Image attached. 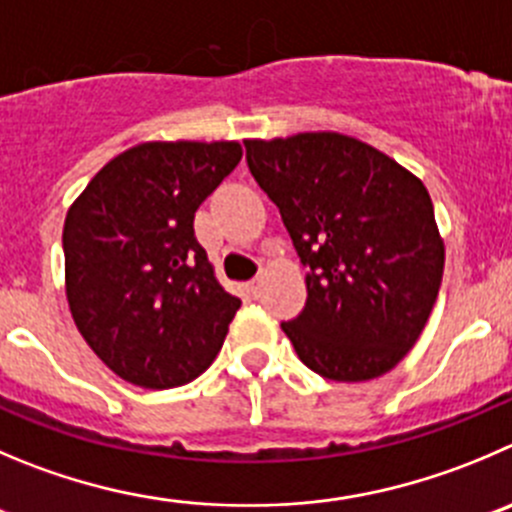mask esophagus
Segmentation results:
<instances>
[{"mask_svg": "<svg viewBox=\"0 0 512 512\" xmlns=\"http://www.w3.org/2000/svg\"><path fill=\"white\" fill-rule=\"evenodd\" d=\"M261 284H264V281L261 279H251L246 284V291H248V296H251V299H259L261 296Z\"/></svg>", "mask_w": 512, "mask_h": 512, "instance_id": "esophagus-1", "label": "esophagus"}]
</instances>
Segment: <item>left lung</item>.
<instances>
[{"mask_svg": "<svg viewBox=\"0 0 512 512\" xmlns=\"http://www.w3.org/2000/svg\"><path fill=\"white\" fill-rule=\"evenodd\" d=\"M306 274V306L281 329L334 382L387 374L420 339L445 271L430 193L374 145L334 130L243 140Z\"/></svg>", "mask_w": 512, "mask_h": 512, "instance_id": "1", "label": "left lung"}]
</instances>
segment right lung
Returning <instances> with one entry per match:
<instances>
[{"label":"right lung","mask_w":512,"mask_h":512,"mask_svg":"<svg viewBox=\"0 0 512 512\" xmlns=\"http://www.w3.org/2000/svg\"><path fill=\"white\" fill-rule=\"evenodd\" d=\"M236 140H150L102 165L62 228L77 332L120 379L188 384L221 352L241 301L216 279L193 216L241 160Z\"/></svg>","instance_id":"right-lung-1"}]
</instances>
